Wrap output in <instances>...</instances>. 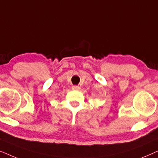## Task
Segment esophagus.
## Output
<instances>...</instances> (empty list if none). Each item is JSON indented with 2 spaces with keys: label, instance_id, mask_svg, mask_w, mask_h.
<instances>
[{
  "label": "esophagus",
  "instance_id": "1",
  "mask_svg": "<svg viewBox=\"0 0 158 158\" xmlns=\"http://www.w3.org/2000/svg\"><path fill=\"white\" fill-rule=\"evenodd\" d=\"M72 89L75 90H80V87L77 85H73L72 87Z\"/></svg>",
  "mask_w": 158,
  "mask_h": 158
}]
</instances>
